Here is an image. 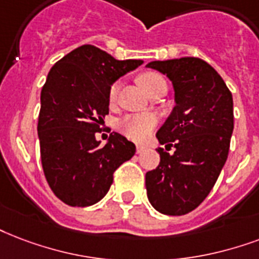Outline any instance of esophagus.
I'll use <instances>...</instances> for the list:
<instances>
[{"instance_id":"esophagus-1","label":"esophagus","mask_w":259,"mask_h":259,"mask_svg":"<svg viewBox=\"0 0 259 259\" xmlns=\"http://www.w3.org/2000/svg\"><path fill=\"white\" fill-rule=\"evenodd\" d=\"M145 149H147V145H143V144H137V147H136V151H137V153H143Z\"/></svg>"}]
</instances>
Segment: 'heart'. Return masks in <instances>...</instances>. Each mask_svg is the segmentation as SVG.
I'll list each match as a JSON object with an SVG mask.
<instances>
[{"label":"heart","instance_id":"heart-1","mask_svg":"<svg viewBox=\"0 0 259 259\" xmlns=\"http://www.w3.org/2000/svg\"><path fill=\"white\" fill-rule=\"evenodd\" d=\"M138 81H140V85L143 87L147 94L157 84L165 82L164 78L159 73L155 72L144 73L143 76L138 78ZM119 87H121L119 82H114L111 88H110V95L108 96H110L111 102H114L116 99V95L119 92ZM118 126H119V130L125 134L126 137L136 140V141H143L151 134L153 127L156 126V118L151 114H136V115L125 116Z\"/></svg>","mask_w":259,"mask_h":259}]
</instances>
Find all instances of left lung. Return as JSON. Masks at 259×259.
I'll return each mask as SVG.
<instances>
[{
    "label": "left lung",
    "instance_id": "8db88e82",
    "mask_svg": "<svg viewBox=\"0 0 259 259\" xmlns=\"http://www.w3.org/2000/svg\"><path fill=\"white\" fill-rule=\"evenodd\" d=\"M172 82L175 107L156 137L165 147L160 163L145 175L148 200L163 214L194 210L214 186L226 164L234 132V100L222 76L200 58L152 61Z\"/></svg>",
    "mask_w": 259,
    "mask_h": 259
}]
</instances>
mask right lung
<instances>
[{
  "mask_svg": "<svg viewBox=\"0 0 259 259\" xmlns=\"http://www.w3.org/2000/svg\"><path fill=\"white\" fill-rule=\"evenodd\" d=\"M141 59L118 61L98 47L74 49L50 69L40 92L37 137L47 183L70 206H91L107 194L112 174L136 153V145L111 133L100 145L108 114L110 88L119 77L143 65Z\"/></svg>",
  "mask_w": 259,
  "mask_h": 259,
  "instance_id": "1",
  "label": "right lung"
}]
</instances>
